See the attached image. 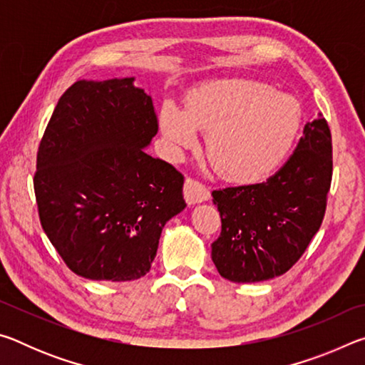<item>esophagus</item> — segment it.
<instances>
[{
    "label": "esophagus",
    "mask_w": 365,
    "mask_h": 365,
    "mask_svg": "<svg viewBox=\"0 0 365 365\" xmlns=\"http://www.w3.org/2000/svg\"><path fill=\"white\" fill-rule=\"evenodd\" d=\"M183 196L188 206L200 205V202L209 201V197H211L209 190L205 187V185L193 180V178H187V180H185Z\"/></svg>",
    "instance_id": "esophagus-1"
}]
</instances>
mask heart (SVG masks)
I'll return each instance as SVG.
<instances>
[{
	"mask_svg": "<svg viewBox=\"0 0 365 365\" xmlns=\"http://www.w3.org/2000/svg\"><path fill=\"white\" fill-rule=\"evenodd\" d=\"M302 109L294 96L255 78L224 77L195 86L183 109L165 103L159 130L170 151L196 146L207 135L206 156L222 180L255 185L275 174L298 137Z\"/></svg>",
	"mask_w": 365,
	"mask_h": 365,
	"instance_id": "b5f03b06",
	"label": "heart"
}]
</instances>
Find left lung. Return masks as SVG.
<instances>
[{"label":"left lung","mask_w":365,"mask_h":365,"mask_svg":"<svg viewBox=\"0 0 365 365\" xmlns=\"http://www.w3.org/2000/svg\"><path fill=\"white\" fill-rule=\"evenodd\" d=\"M331 182V135L307 122L293 156L267 182L212 191L222 220L212 261L224 279L256 283L298 262L322 224Z\"/></svg>","instance_id":"obj_1"}]
</instances>
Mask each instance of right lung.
Instances as JSON below:
<instances>
[{
	"label": "right lung",
	"mask_w": 365,
	"mask_h": 365,
	"mask_svg": "<svg viewBox=\"0 0 365 365\" xmlns=\"http://www.w3.org/2000/svg\"><path fill=\"white\" fill-rule=\"evenodd\" d=\"M133 82L77 80L54 108L36 156L43 230L67 267L88 280L146 275L164 225L187 207L180 172L145 151L158 117Z\"/></svg>",
	"instance_id": "1"
}]
</instances>
